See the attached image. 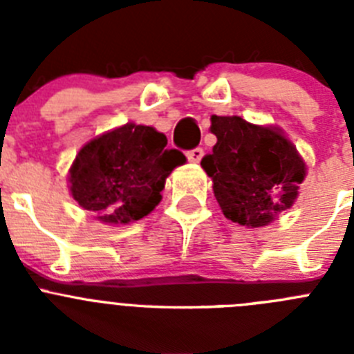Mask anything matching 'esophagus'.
I'll use <instances>...</instances> for the list:
<instances>
[{
  "mask_svg": "<svg viewBox=\"0 0 354 354\" xmlns=\"http://www.w3.org/2000/svg\"><path fill=\"white\" fill-rule=\"evenodd\" d=\"M186 158H187V161L200 162V159L204 158V150L200 149V147H195V149L187 150V152H186Z\"/></svg>",
  "mask_w": 354,
  "mask_h": 354,
  "instance_id": "obj_1",
  "label": "esophagus"
}]
</instances>
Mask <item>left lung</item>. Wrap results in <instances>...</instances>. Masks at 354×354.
Returning a JSON list of instances; mask_svg holds the SVG:
<instances>
[{
  "mask_svg": "<svg viewBox=\"0 0 354 354\" xmlns=\"http://www.w3.org/2000/svg\"><path fill=\"white\" fill-rule=\"evenodd\" d=\"M216 134L212 154L202 168L228 220L243 227H264L289 209L305 179V162L277 129L253 126L241 117L211 118Z\"/></svg>",
  "mask_w": 354,
  "mask_h": 354,
  "instance_id": "8db88e82",
  "label": "left lung"
}]
</instances>
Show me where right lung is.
<instances>
[{
    "label": "right lung",
    "instance_id": "1",
    "mask_svg": "<svg viewBox=\"0 0 354 354\" xmlns=\"http://www.w3.org/2000/svg\"><path fill=\"white\" fill-rule=\"evenodd\" d=\"M167 143L162 133L134 124L92 140L71 168L72 196L106 223L140 220L161 202L171 170L186 161Z\"/></svg>",
    "mask_w": 354,
    "mask_h": 354
}]
</instances>
